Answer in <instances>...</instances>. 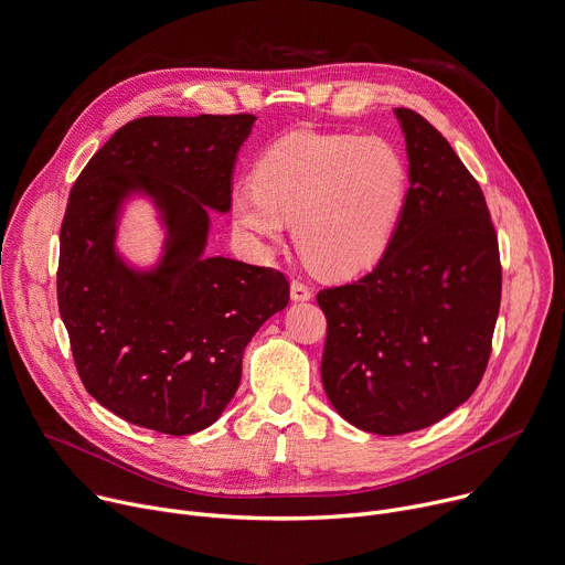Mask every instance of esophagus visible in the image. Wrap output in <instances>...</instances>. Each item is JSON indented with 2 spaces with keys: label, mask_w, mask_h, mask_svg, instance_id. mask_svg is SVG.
Wrapping results in <instances>:
<instances>
[{
  "label": "esophagus",
  "mask_w": 565,
  "mask_h": 565,
  "mask_svg": "<svg viewBox=\"0 0 565 565\" xmlns=\"http://www.w3.org/2000/svg\"><path fill=\"white\" fill-rule=\"evenodd\" d=\"M313 297V290L306 286L301 279H292L290 284V299L292 301H309Z\"/></svg>",
  "instance_id": "1"
}]
</instances>
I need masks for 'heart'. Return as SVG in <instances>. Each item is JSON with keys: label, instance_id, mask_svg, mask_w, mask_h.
Instances as JSON below:
<instances>
[{"label": "heart", "instance_id": "b5f03b06", "mask_svg": "<svg viewBox=\"0 0 565 565\" xmlns=\"http://www.w3.org/2000/svg\"><path fill=\"white\" fill-rule=\"evenodd\" d=\"M407 191L401 152L381 137L295 130L256 160L254 182L232 195L234 225L259 247L292 221L297 249L327 275L376 262L392 241Z\"/></svg>", "mask_w": 565, "mask_h": 565}]
</instances>
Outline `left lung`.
Returning <instances> with one entry per match:
<instances>
[{"instance_id": "left-lung-1", "label": "left lung", "mask_w": 565, "mask_h": 565, "mask_svg": "<svg viewBox=\"0 0 565 565\" xmlns=\"http://www.w3.org/2000/svg\"><path fill=\"white\" fill-rule=\"evenodd\" d=\"M394 115L409 186L392 241L372 273L318 292L324 392L344 422L374 435L428 428L476 392L502 284L480 184L422 115Z\"/></svg>"}]
</instances>
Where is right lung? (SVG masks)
Returning a JSON list of instances; mask_svg holds the SVG:
<instances>
[{
  "label": "right lung",
  "mask_w": 565,
  "mask_h": 565,
  "mask_svg": "<svg viewBox=\"0 0 565 565\" xmlns=\"http://www.w3.org/2000/svg\"><path fill=\"white\" fill-rule=\"evenodd\" d=\"M254 121L135 119L72 186L61 227V318L85 390L135 426L178 437L212 426L238 390L247 342L288 303L281 273L204 254L210 210H232L234 164ZM132 194L153 202L168 232L150 269L116 249Z\"/></svg>",
  "instance_id": "obj_1"
}]
</instances>
